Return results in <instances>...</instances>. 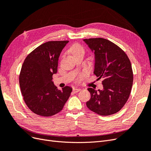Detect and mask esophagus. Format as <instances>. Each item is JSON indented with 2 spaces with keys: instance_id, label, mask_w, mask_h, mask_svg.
I'll return each instance as SVG.
<instances>
[{
  "instance_id": "obj_1",
  "label": "esophagus",
  "mask_w": 151,
  "mask_h": 151,
  "mask_svg": "<svg viewBox=\"0 0 151 151\" xmlns=\"http://www.w3.org/2000/svg\"><path fill=\"white\" fill-rule=\"evenodd\" d=\"M81 91V89L80 88H73V92L74 93H78L79 91Z\"/></svg>"
}]
</instances>
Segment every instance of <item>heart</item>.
Returning a JSON list of instances; mask_svg holds the SVG:
<instances>
[{"label":"heart","mask_w":151,"mask_h":151,"mask_svg":"<svg viewBox=\"0 0 151 151\" xmlns=\"http://www.w3.org/2000/svg\"><path fill=\"white\" fill-rule=\"evenodd\" d=\"M70 52L74 56V55H77L79 53H84V50L83 47H82L81 45L76 43V44L73 45L71 47V48L70 49Z\"/></svg>","instance_id":"1"}]
</instances>
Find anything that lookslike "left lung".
<instances>
[{"label": "left lung", "instance_id": "obj_1", "mask_svg": "<svg viewBox=\"0 0 151 151\" xmlns=\"http://www.w3.org/2000/svg\"><path fill=\"white\" fill-rule=\"evenodd\" d=\"M94 53V74L102 79L103 88H89L91 99L86 102L90 110L100 115L116 113L124 106L131 92L133 72L129 57L123 50L108 40H83Z\"/></svg>", "mask_w": 151, "mask_h": 151}]
</instances>
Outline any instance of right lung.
<instances>
[{"label": "right lung", "instance_id": "right-lung-1", "mask_svg": "<svg viewBox=\"0 0 151 151\" xmlns=\"http://www.w3.org/2000/svg\"><path fill=\"white\" fill-rule=\"evenodd\" d=\"M68 41L45 43L35 49L24 60L20 76L21 94L28 107L36 115L50 116L60 112L72 88L58 89L52 76L57 72L58 58Z\"/></svg>", "mask_w": 151, "mask_h": 151}]
</instances>
